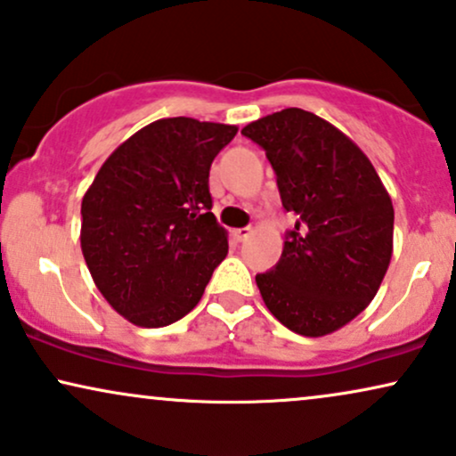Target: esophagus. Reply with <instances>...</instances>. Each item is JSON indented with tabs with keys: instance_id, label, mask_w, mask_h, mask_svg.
I'll return each instance as SVG.
<instances>
[{
	"instance_id": "1",
	"label": "esophagus",
	"mask_w": 456,
	"mask_h": 456,
	"mask_svg": "<svg viewBox=\"0 0 456 456\" xmlns=\"http://www.w3.org/2000/svg\"><path fill=\"white\" fill-rule=\"evenodd\" d=\"M249 234H251V228H234L232 230V237H234V240H239V243L249 237Z\"/></svg>"
}]
</instances>
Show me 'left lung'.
<instances>
[{
  "mask_svg": "<svg viewBox=\"0 0 456 456\" xmlns=\"http://www.w3.org/2000/svg\"><path fill=\"white\" fill-rule=\"evenodd\" d=\"M240 133L266 151L283 209L297 216L277 266L256 274L264 305L296 334H331L383 283L393 254L391 196L368 156L311 111L281 110Z\"/></svg>",
  "mask_w": 456,
  "mask_h": 456,
  "instance_id": "obj_1",
  "label": "left lung"
}]
</instances>
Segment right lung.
Instances as JSON below:
<instances>
[{"instance_id":"1","label":"right lung","mask_w":456,"mask_h":456,"mask_svg":"<svg viewBox=\"0 0 456 456\" xmlns=\"http://www.w3.org/2000/svg\"><path fill=\"white\" fill-rule=\"evenodd\" d=\"M239 128L194 118L143 126L103 162L82 199V254L105 300L142 328L199 305L228 254L211 213V162Z\"/></svg>"}]
</instances>
